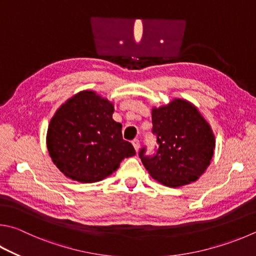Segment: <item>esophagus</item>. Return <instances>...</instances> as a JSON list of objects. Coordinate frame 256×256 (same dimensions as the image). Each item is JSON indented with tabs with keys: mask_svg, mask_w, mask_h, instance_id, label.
<instances>
[{
	"mask_svg": "<svg viewBox=\"0 0 256 256\" xmlns=\"http://www.w3.org/2000/svg\"><path fill=\"white\" fill-rule=\"evenodd\" d=\"M132 144H133L134 148L138 151V148H140V141H138V138H134V140L132 141Z\"/></svg>",
	"mask_w": 256,
	"mask_h": 256,
	"instance_id": "esophagus-1",
	"label": "esophagus"
}]
</instances>
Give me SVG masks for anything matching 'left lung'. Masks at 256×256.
<instances>
[{
  "instance_id": "1",
  "label": "left lung",
  "mask_w": 256,
  "mask_h": 256,
  "mask_svg": "<svg viewBox=\"0 0 256 256\" xmlns=\"http://www.w3.org/2000/svg\"><path fill=\"white\" fill-rule=\"evenodd\" d=\"M152 125L158 148L152 156L146 154V146L138 152L152 178L172 188L196 181L210 164L215 148L210 125L196 106L178 98L152 108Z\"/></svg>"
}]
</instances>
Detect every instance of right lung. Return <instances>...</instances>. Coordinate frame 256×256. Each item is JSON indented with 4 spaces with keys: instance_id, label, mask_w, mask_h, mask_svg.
Here are the masks:
<instances>
[{
    "instance_id": "obj_1",
    "label": "right lung",
    "mask_w": 256,
    "mask_h": 256,
    "mask_svg": "<svg viewBox=\"0 0 256 256\" xmlns=\"http://www.w3.org/2000/svg\"><path fill=\"white\" fill-rule=\"evenodd\" d=\"M114 106L95 92H78L51 118L47 148L56 166L72 180L96 182L112 174L124 158L136 154L123 140Z\"/></svg>"
}]
</instances>
